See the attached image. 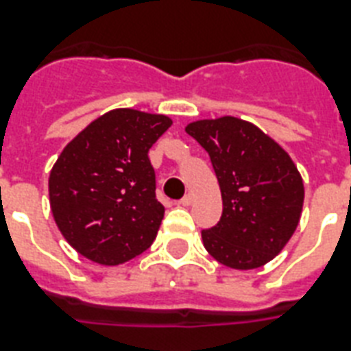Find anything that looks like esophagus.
Returning <instances> with one entry per match:
<instances>
[{"mask_svg": "<svg viewBox=\"0 0 351 351\" xmlns=\"http://www.w3.org/2000/svg\"><path fill=\"white\" fill-rule=\"evenodd\" d=\"M191 202H193V195H191V193H187L186 197L182 198L178 204H180V206H191Z\"/></svg>", "mask_w": 351, "mask_h": 351, "instance_id": "obj_1", "label": "esophagus"}]
</instances>
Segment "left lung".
<instances>
[{
    "label": "left lung",
    "mask_w": 351,
    "mask_h": 351,
    "mask_svg": "<svg viewBox=\"0 0 351 351\" xmlns=\"http://www.w3.org/2000/svg\"><path fill=\"white\" fill-rule=\"evenodd\" d=\"M208 151L222 193L219 224L202 231L206 250L233 269L275 258L299 226L304 184L289 154L250 121L234 117L186 127Z\"/></svg>",
    "instance_id": "8db88e82"
}]
</instances>
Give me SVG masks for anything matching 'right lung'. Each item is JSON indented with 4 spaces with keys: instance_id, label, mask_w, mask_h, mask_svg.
Here are the masks:
<instances>
[{
    "instance_id": "obj_1",
    "label": "right lung",
    "mask_w": 351,
    "mask_h": 351,
    "mask_svg": "<svg viewBox=\"0 0 351 351\" xmlns=\"http://www.w3.org/2000/svg\"><path fill=\"white\" fill-rule=\"evenodd\" d=\"M171 123L164 114L114 109L65 145L49 176V198L80 255L118 266L153 244L165 209L147 153Z\"/></svg>"
}]
</instances>
